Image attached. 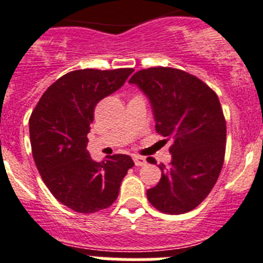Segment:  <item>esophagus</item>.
Masks as SVG:
<instances>
[{
    "label": "esophagus",
    "instance_id": "obj_1",
    "mask_svg": "<svg viewBox=\"0 0 263 263\" xmlns=\"http://www.w3.org/2000/svg\"><path fill=\"white\" fill-rule=\"evenodd\" d=\"M133 160H134V164H136V166H143V164H146L145 158L139 157V155H134Z\"/></svg>",
    "mask_w": 263,
    "mask_h": 263
}]
</instances>
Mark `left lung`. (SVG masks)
I'll return each mask as SVG.
<instances>
[{
    "label": "left lung",
    "instance_id": "obj_1",
    "mask_svg": "<svg viewBox=\"0 0 263 263\" xmlns=\"http://www.w3.org/2000/svg\"><path fill=\"white\" fill-rule=\"evenodd\" d=\"M129 83L150 101L155 130L174 141L171 163L159 164L162 178L147 190L148 201L168 215L190 212L208 196L224 163L227 124L217 95L196 76L168 67L141 69Z\"/></svg>",
    "mask_w": 263,
    "mask_h": 263
}]
</instances>
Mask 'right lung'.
Listing matches in <instances>:
<instances>
[{
    "label": "right lung",
    "instance_id": "1",
    "mask_svg": "<svg viewBox=\"0 0 263 263\" xmlns=\"http://www.w3.org/2000/svg\"><path fill=\"white\" fill-rule=\"evenodd\" d=\"M133 68L78 69L47 88L29 121L34 162L55 199L80 213L115 203L122 179L134 166L129 155L103 162L87 150L95 106L125 84Z\"/></svg>",
    "mask_w": 263,
    "mask_h": 263
}]
</instances>
